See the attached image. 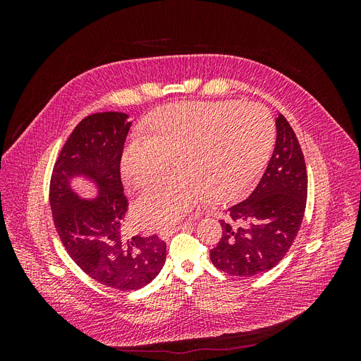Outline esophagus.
I'll use <instances>...</instances> for the list:
<instances>
[{"label":"esophagus","instance_id":"1","mask_svg":"<svg viewBox=\"0 0 361 361\" xmlns=\"http://www.w3.org/2000/svg\"><path fill=\"white\" fill-rule=\"evenodd\" d=\"M191 227H192V224H191V223H183V224L178 226V227H171V228H169V231H164V232H161V233H159V236H161V238H169L170 235L176 233L178 231H185V228H191Z\"/></svg>","mask_w":361,"mask_h":361}]
</instances>
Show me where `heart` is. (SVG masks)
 I'll return each mask as SVG.
<instances>
[{
	"label": "heart",
	"instance_id": "obj_1",
	"mask_svg": "<svg viewBox=\"0 0 361 361\" xmlns=\"http://www.w3.org/2000/svg\"><path fill=\"white\" fill-rule=\"evenodd\" d=\"M149 137L126 145L120 173L130 188H146L169 169L176 176L149 188L134 204L140 227L176 224L207 195L212 202L238 197L269 158L274 122L262 105L238 102L178 104L150 116Z\"/></svg>",
	"mask_w": 361,
	"mask_h": 361
}]
</instances>
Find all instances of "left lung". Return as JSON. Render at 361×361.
Masks as SVG:
<instances>
[{
    "label": "left lung",
    "mask_w": 361,
    "mask_h": 361,
    "mask_svg": "<svg viewBox=\"0 0 361 361\" xmlns=\"http://www.w3.org/2000/svg\"><path fill=\"white\" fill-rule=\"evenodd\" d=\"M276 147L264 176L248 197L221 220L223 235L211 250L215 268L251 277L274 268L297 236L307 200V173L300 143L288 120L276 118Z\"/></svg>",
    "instance_id": "left-lung-1"
}]
</instances>
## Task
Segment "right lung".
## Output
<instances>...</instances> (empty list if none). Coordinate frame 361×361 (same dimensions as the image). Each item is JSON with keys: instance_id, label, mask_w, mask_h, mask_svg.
<instances>
[{"instance_id": "obj_1", "label": "right lung", "mask_w": 361, "mask_h": 361, "mask_svg": "<svg viewBox=\"0 0 361 361\" xmlns=\"http://www.w3.org/2000/svg\"><path fill=\"white\" fill-rule=\"evenodd\" d=\"M133 125L125 113H96L82 118L63 146L51 178V211L69 256L87 276L120 290H138L166 264L167 244L157 235H123L128 202L120 180V159ZM92 184L84 198L73 183Z\"/></svg>"}]
</instances>
